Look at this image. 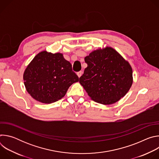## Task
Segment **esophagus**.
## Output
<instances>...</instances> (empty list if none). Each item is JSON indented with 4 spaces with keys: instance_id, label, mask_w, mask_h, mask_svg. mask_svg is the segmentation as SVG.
Returning a JSON list of instances; mask_svg holds the SVG:
<instances>
[{
    "instance_id": "1",
    "label": "esophagus",
    "mask_w": 159,
    "mask_h": 159,
    "mask_svg": "<svg viewBox=\"0 0 159 159\" xmlns=\"http://www.w3.org/2000/svg\"><path fill=\"white\" fill-rule=\"evenodd\" d=\"M82 74H83V72H82V71H79V72H78L77 73V75H78L79 77H80L82 75Z\"/></svg>"
}]
</instances>
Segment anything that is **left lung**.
I'll list each match as a JSON object with an SVG mask.
<instances>
[{
  "label": "left lung",
  "mask_w": 159,
  "mask_h": 159,
  "mask_svg": "<svg viewBox=\"0 0 159 159\" xmlns=\"http://www.w3.org/2000/svg\"><path fill=\"white\" fill-rule=\"evenodd\" d=\"M87 67L80 84L94 101L111 104L124 97L133 83L132 69L113 48L106 47L85 57Z\"/></svg>",
  "instance_id": "1"
}]
</instances>
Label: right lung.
<instances>
[{
  "label": "right lung",
  "mask_w": 159,
  "mask_h": 159,
  "mask_svg": "<svg viewBox=\"0 0 159 159\" xmlns=\"http://www.w3.org/2000/svg\"><path fill=\"white\" fill-rule=\"evenodd\" d=\"M28 93L36 101L50 104L61 99L69 87L79 81L72 65L61 53H38L23 75Z\"/></svg>",
  "instance_id": "1"
}]
</instances>
